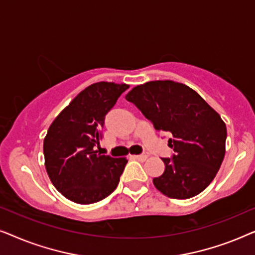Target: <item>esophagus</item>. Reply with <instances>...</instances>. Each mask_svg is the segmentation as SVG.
<instances>
[{
  "instance_id": "obj_1",
  "label": "esophagus",
  "mask_w": 255,
  "mask_h": 255,
  "mask_svg": "<svg viewBox=\"0 0 255 255\" xmlns=\"http://www.w3.org/2000/svg\"><path fill=\"white\" fill-rule=\"evenodd\" d=\"M147 158H148L147 153H144V154H139V155H133V159L139 160V161H145Z\"/></svg>"
}]
</instances>
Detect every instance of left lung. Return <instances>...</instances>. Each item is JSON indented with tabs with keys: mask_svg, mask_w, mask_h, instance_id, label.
I'll list each match as a JSON object with an SVG mask.
<instances>
[{
	"mask_svg": "<svg viewBox=\"0 0 255 255\" xmlns=\"http://www.w3.org/2000/svg\"><path fill=\"white\" fill-rule=\"evenodd\" d=\"M159 132H169L172 158H162L165 172L153 179L160 193L187 200L215 179L225 155L226 125L221 116L183 83L151 81L125 96Z\"/></svg>",
	"mask_w": 255,
	"mask_h": 255,
	"instance_id": "1",
	"label": "left lung"
}]
</instances>
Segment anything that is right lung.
I'll use <instances>...</instances> for the list:
<instances>
[{
  "instance_id": "add662e5",
  "label": "right lung",
  "mask_w": 255,
  "mask_h": 255,
  "mask_svg": "<svg viewBox=\"0 0 255 255\" xmlns=\"http://www.w3.org/2000/svg\"><path fill=\"white\" fill-rule=\"evenodd\" d=\"M128 88L125 83L97 82L83 89L48 128L44 139L45 167L51 182L69 201L96 203L113 193L127 158L101 155L106 115Z\"/></svg>"
}]
</instances>
